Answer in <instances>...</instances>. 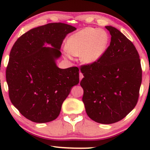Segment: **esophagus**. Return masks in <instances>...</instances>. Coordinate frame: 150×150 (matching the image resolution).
Masks as SVG:
<instances>
[{
    "label": "esophagus",
    "instance_id": "obj_1",
    "mask_svg": "<svg viewBox=\"0 0 150 150\" xmlns=\"http://www.w3.org/2000/svg\"><path fill=\"white\" fill-rule=\"evenodd\" d=\"M83 78V75L80 72V73H79V79H80V80L82 79Z\"/></svg>",
    "mask_w": 150,
    "mask_h": 150
}]
</instances>
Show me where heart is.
<instances>
[{
	"label": "heart",
	"mask_w": 150,
	"mask_h": 150,
	"mask_svg": "<svg viewBox=\"0 0 150 150\" xmlns=\"http://www.w3.org/2000/svg\"><path fill=\"white\" fill-rule=\"evenodd\" d=\"M108 35L105 30L87 27L75 33L67 43V56H81L83 63L90 64L105 53L108 44Z\"/></svg>",
	"instance_id": "b5f03b06"
}]
</instances>
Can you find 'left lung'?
I'll return each mask as SVG.
<instances>
[{
  "label": "left lung",
  "instance_id": "1",
  "mask_svg": "<svg viewBox=\"0 0 150 150\" xmlns=\"http://www.w3.org/2000/svg\"><path fill=\"white\" fill-rule=\"evenodd\" d=\"M105 28L111 35L110 44L96 62L81 66L84 77L80 85L88 117L109 124L122 120L136 106L142 70L133 43L115 28Z\"/></svg>",
  "mask_w": 150,
  "mask_h": 150
}]
</instances>
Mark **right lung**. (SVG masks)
<instances>
[{
  "label": "right lung",
  "mask_w": 150,
  "mask_h": 150,
  "mask_svg": "<svg viewBox=\"0 0 150 150\" xmlns=\"http://www.w3.org/2000/svg\"><path fill=\"white\" fill-rule=\"evenodd\" d=\"M75 30L67 24H47L22 35L12 46L6 71L9 98L28 120L56 119L71 88L79 82L78 67L62 69L55 64L63 40ZM45 43L54 47H44Z\"/></svg>",
  "instance_id": "add662e5"
}]
</instances>
